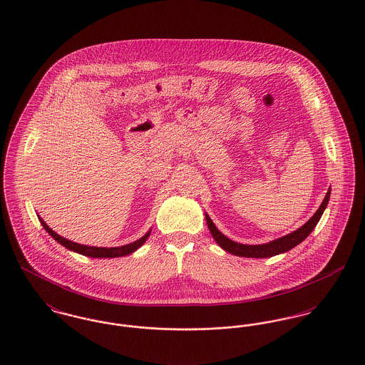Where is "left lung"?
Instances as JSON below:
<instances>
[{"instance_id":"8db88e82","label":"left lung","mask_w":365,"mask_h":365,"mask_svg":"<svg viewBox=\"0 0 365 365\" xmlns=\"http://www.w3.org/2000/svg\"><path fill=\"white\" fill-rule=\"evenodd\" d=\"M329 195H331V189L327 192V195L324 198V201L320 205V208L316 211V214L313 215L302 227H299L298 230L287 235V236L281 237L277 240H273L270 242H266V244H260V245H247V244H240L236 241H232L230 238H227L226 236H223L217 227L215 226L214 222L211 220V217L208 215L205 214V219H207V225H208V229L211 232V235L214 237L215 241L227 252L237 255V257H274V255H279L282 252H287L289 250H292L294 247H297L298 244H300L306 237L309 236L316 225L319 223L320 217H322L324 210L327 208L328 205V201H329Z\"/></svg>"}]
</instances>
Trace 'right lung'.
Listing matches in <instances>:
<instances>
[{"label": "right lung", "instance_id": "obj_1", "mask_svg": "<svg viewBox=\"0 0 365 365\" xmlns=\"http://www.w3.org/2000/svg\"><path fill=\"white\" fill-rule=\"evenodd\" d=\"M41 225L43 226V229L48 232V235L51 237H53L59 244H62L63 247H66L67 250L70 251H74L77 254H81V255H86V257H125L129 255L132 252H135L139 247H142L146 240L150 236V230L143 237H140L139 240L127 244V245H121V247H111V248H106V247H89V245H83V244H77V242H73L70 240H67L65 237L59 236L58 233H55L43 219L38 216Z\"/></svg>", "mask_w": 365, "mask_h": 365}]
</instances>
